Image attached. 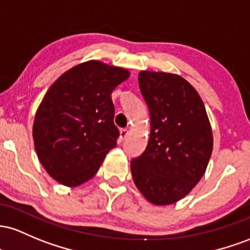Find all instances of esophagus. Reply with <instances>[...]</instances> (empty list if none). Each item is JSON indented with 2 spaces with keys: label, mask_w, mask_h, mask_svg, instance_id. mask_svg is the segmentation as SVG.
Masks as SVG:
<instances>
[{
  "label": "esophagus",
  "mask_w": 250,
  "mask_h": 250,
  "mask_svg": "<svg viewBox=\"0 0 250 250\" xmlns=\"http://www.w3.org/2000/svg\"><path fill=\"white\" fill-rule=\"evenodd\" d=\"M128 133H130V131H128L127 128H122V130H120V139L124 140L126 137L128 136Z\"/></svg>",
  "instance_id": "34e87169"
}]
</instances>
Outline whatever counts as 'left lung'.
<instances>
[{
    "instance_id": "obj_1",
    "label": "left lung",
    "mask_w": 250,
    "mask_h": 250,
    "mask_svg": "<svg viewBox=\"0 0 250 250\" xmlns=\"http://www.w3.org/2000/svg\"><path fill=\"white\" fill-rule=\"evenodd\" d=\"M138 80L151 132L144 152L131 162V173L148 202L169 206L206 173L214 145L211 125L200 94L181 75L142 71Z\"/></svg>"
}]
</instances>
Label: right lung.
<instances>
[{"mask_svg": "<svg viewBox=\"0 0 250 250\" xmlns=\"http://www.w3.org/2000/svg\"><path fill=\"white\" fill-rule=\"evenodd\" d=\"M128 77L127 69L89 60L64 72L44 94L33 138L39 161L58 183L87 182L116 147L119 131L111 94Z\"/></svg>", "mask_w": 250, "mask_h": 250, "instance_id": "1", "label": "right lung"}]
</instances>
